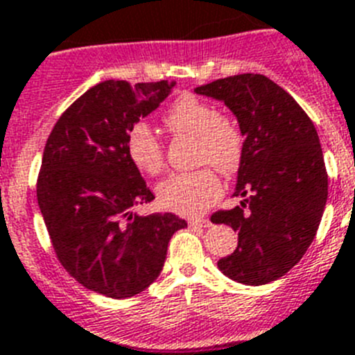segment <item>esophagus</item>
I'll return each instance as SVG.
<instances>
[{"instance_id":"obj_1","label":"esophagus","mask_w":355,"mask_h":355,"mask_svg":"<svg viewBox=\"0 0 355 355\" xmlns=\"http://www.w3.org/2000/svg\"><path fill=\"white\" fill-rule=\"evenodd\" d=\"M188 225L190 227H211V222L208 218H190Z\"/></svg>"}]
</instances>
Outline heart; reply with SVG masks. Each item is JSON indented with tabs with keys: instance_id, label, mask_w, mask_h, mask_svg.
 I'll return each mask as SVG.
<instances>
[{
	"instance_id": "1",
	"label": "heart",
	"mask_w": 355,
	"mask_h": 355,
	"mask_svg": "<svg viewBox=\"0 0 355 355\" xmlns=\"http://www.w3.org/2000/svg\"><path fill=\"white\" fill-rule=\"evenodd\" d=\"M165 124L174 133L197 137V159L211 163L224 174L240 167L243 158V135L236 122L218 115L216 108L199 97L184 94L172 103L165 114ZM126 153L135 167L155 175L163 168V147L155 130L146 122H135L126 135ZM222 184L213 168L178 172L163 180L156 188L159 205L180 215L205 211L220 196Z\"/></svg>"
}]
</instances>
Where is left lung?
I'll return each instance as SVG.
<instances>
[{
    "mask_svg": "<svg viewBox=\"0 0 355 355\" xmlns=\"http://www.w3.org/2000/svg\"><path fill=\"white\" fill-rule=\"evenodd\" d=\"M196 92L224 101L243 135L234 190L243 200L211 215L213 224L238 231L236 250L218 259V268L241 284L272 283L302 259L324 215L329 180L316 128L263 74L222 78Z\"/></svg>",
    "mask_w": 355,
    "mask_h": 355,
    "instance_id": "8db88e82",
    "label": "left lung"
}]
</instances>
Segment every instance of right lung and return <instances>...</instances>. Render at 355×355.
Returning a JSON list of instances; mask_svg holds the SVG:
<instances>
[{"label":"right lung","mask_w":355,"mask_h":355,"mask_svg":"<svg viewBox=\"0 0 355 355\" xmlns=\"http://www.w3.org/2000/svg\"><path fill=\"white\" fill-rule=\"evenodd\" d=\"M174 81L106 80L72 103L44 147L37 202L56 258L85 288L128 299L155 283L172 234V213L140 216L155 199L126 153V135L171 94Z\"/></svg>","instance_id":"right-lung-1"}]
</instances>
